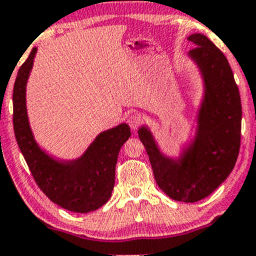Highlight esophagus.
<instances>
[{
  "label": "esophagus",
  "instance_id": "obj_1",
  "mask_svg": "<svg viewBox=\"0 0 256 256\" xmlns=\"http://www.w3.org/2000/svg\"><path fill=\"white\" fill-rule=\"evenodd\" d=\"M126 120H128V126H130L132 130H138V128L140 126V122H141L140 115H138V114H130Z\"/></svg>",
  "mask_w": 256,
  "mask_h": 256
}]
</instances>
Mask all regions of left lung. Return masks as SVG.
Segmentation results:
<instances>
[{
    "label": "left lung",
    "instance_id": "8db88e82",
    "mask_svg": "<svg viewBox=\"0 0 256 256\" xmlns=\"http://www.w3.org/2000/svg\"><path fill=\"white\" fill-rule=\"evenodd\" d=\"M187 40L194 44L187 56L197 66L203 88L194 132L174 156L164 154L146 124L138 128V138L158 187L172 200L194 203L213 193L236 166L242 102L226 56L202 33Z\"/></svg>",
    "mask_w": 256,
    "mask_h": 256
}]
</instances>
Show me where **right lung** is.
Masks as SVG:
<instances>
[{
	"mask_svg": "<svg viewBox=\"0 0 256 256\" xmlns=\"http://www.w3.org/2000/svg\"><path fill=\"white\" fill-rule=\"evenodd\" d=\"M37 47L17 74L14 88V128L20 152L42 192L59 207L76 213H89L112 197L115 167L121 146L131 136L128 124L100 132L74 160H59L40 146L30 128L27 112V82Z\"/></svg>",
	"mask_w": 256,
	"mask_h": 256,
	"instance_id": "right-lung-1",
	"label": "right lung"
}]
</instances>
